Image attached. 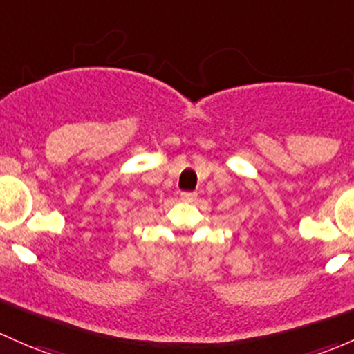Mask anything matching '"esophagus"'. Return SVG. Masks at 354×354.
<instances>
[{
	"mask_svg": "<svg viewBox=\"0 0 354 354\" xmlns=\"http://www.w3.org/2000/svg\"><path fill=\"white\" fill-rule=\"evenodd\" d=\"M181 198H183L185 202H195V200H196V193L183 192V193H181Z\"/></svg>",
	"mask_w": 354,
	"mask_h": 354,
	"instance_id": "esophagus-1",
	"label": "esophagus"
}]
</instances>
